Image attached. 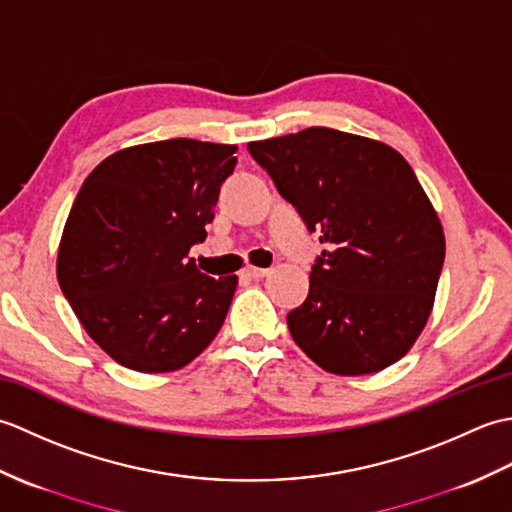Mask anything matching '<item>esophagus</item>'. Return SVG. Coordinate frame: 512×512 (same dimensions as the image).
<instances>
[{
	"mask_svg": "<svg viewBox=\"0 0 512 512\" xmlns=\"http://www.w3.org/2000/svg\"><path fill=\"white\" fill-rule=\"evenodd\" d=\"M244 275L250 277V279H264L270 275L268 268H255V266H246L244 268Z\"/></svg>",
	"mask_w": 512,
	"mask_h": 512,
	"instance_id": "esophagus-1",
	"label": "esophagus"
}]
</instances>
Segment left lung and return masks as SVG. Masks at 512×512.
<instances>
[{"label":"left lung","instance_id":"1","mask_svg":"<svg viewBox=\"0 0 512 512\" xmlns=\"http://www.w3.org/2000/svg\"><path fill=\"white\" fill-rule=\"evenodd\" d=\"M308 231L328 244L292 339L325 372L374 374L416 343L444 264L438 213L409 162L378 140L308 127L248 143Z\"/></svg>","mask_w":512,"mask_h":512}]
</instances>
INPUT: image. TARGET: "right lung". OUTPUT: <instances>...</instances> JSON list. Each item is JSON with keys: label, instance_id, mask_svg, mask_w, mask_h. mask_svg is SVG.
Listing matches in <instances>:
<instances>
[{"label": "right lung", "instance_id": "right-lung-1", "mask_svg": "<svg viewBox=\"0 0 512 512\" xmlns=\"http://www.w3.org/2000/svg\"><path fill=\"white\" fill-rule=\"evenodd\" d=\"M235 145L171 138L105 158L76 195L57 277L90 339L145 374L189 365L220 332L237 275H202L206 239Z\"/></svg>", "mask_w": 512, "mask_h": 512}]
</instances>
